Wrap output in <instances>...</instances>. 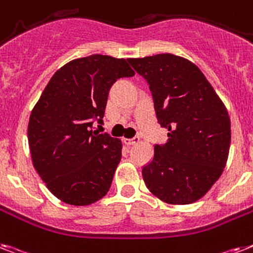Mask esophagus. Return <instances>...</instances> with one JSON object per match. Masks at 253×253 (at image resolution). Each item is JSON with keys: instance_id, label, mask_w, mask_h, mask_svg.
Instances as JSON below:
<instances>
[{"instance_id": "1", "label": "esophagus", "mask_w": 253, "mask_h": 253, "mask_svg": "<svg viewBox=\"0 0 253 253\" xmlns=\"http://www.w3.org/2000/svg\"><path fill=\"white\" fill-rule=\"evenodd\" d=\"M123 141H125L127 145H135L140 141V139H139V137H133V139H123Z\"/></svg>"}]
</instances>
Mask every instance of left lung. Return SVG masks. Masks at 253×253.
Masks as SVG:
<instances>
[{
    "label": "left lung",
    "instance_id": "1",
    "mask_svg": "<svg viewBox=\"0 0 253 253\" xmlns=\"http://www.w3.org/2000/svg\"><path fill=\"white\" fill-rule=\"evenodd\" d=\"M147 80L156 118L168 130L155 145L141 174L152 194L168 204H191L203 198L223 171L229 156V113L196 65L174 54L130 58Z\"/></svg>",
    "mask_w": 253,
    "mask_h": 253
}]
</instances>
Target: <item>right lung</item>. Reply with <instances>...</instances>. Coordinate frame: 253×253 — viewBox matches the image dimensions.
I'll return each instance as SVG.
<instances>
[{"label":"right lung","mask_w":253,"mask_h":253,"mask_svg":"<svg viewBox=\"0 0 253 253\" xmlns=\"http://www.w3.org/2000/svg\"><path fill=\"white\" fill-rule=\"evenodd\" d=\"M135 73L126 59L92 54L74 59L46 84L28 123V144L40 178L55 198L89 205L106 195L122 143L92 131L102 123L110 88Z\"/></svg>","instance_id":"obj_1"}]
</instances>
